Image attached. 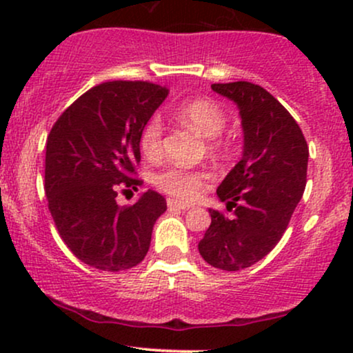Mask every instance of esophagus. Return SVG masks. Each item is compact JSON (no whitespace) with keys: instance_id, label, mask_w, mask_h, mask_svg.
Returning <instances> with one entry per match:
<instances>
[{"instance_id":"esophagus-1","label":"esophagus","mask_w":353,"mask_h":353,"mask_svg":"<svg viewBox=\"0 0 353 353\" xmlns=\"http://www.w3.org/2000/svg\"><path fill=\"white\" fill-rule=\"evenodd\" d=\"M168 205H169V209H177V210H189L190 208H192V205L184 204V202L174 201V199H169L168 201Z\"/></svg>"}]
</instances>
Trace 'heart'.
<instances>
[{"instance_id": "1", "label": "heart", "mask_w": 353, "mask_h": 353, "mask_svg": "<svg viewBox=\"0 0 353 353\" xmlns=\"http://www.w3.org/2000/svg\"><path fill=\"white\" fill-rule=\"evenodd\" d=\"M174 116L181 123L189 124L199 134L209 137V151L219 152L224 145L217 139L228 125V114L221 104L212 99H190L184 101L174 111ZM164 124L161 116H152L141 132V149L149 159H156L163 152ZM209 172L204 169H185L179 165H169L154 176L157 189L181 201H192L199 196L202 185L209 181Z\"/></svg>"}]
</instances>
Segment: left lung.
<instances>
[{
    "instance_id": "1",
    "label": "left lung",
    "mask_w": 353,
    "mask_h": 353,
    "mask_svg": "<svg viewBox=\"0 0 353 353\" xmlns=\"http://www.w3.org/2000/svg\"><path fill=\"white\" fill-rule=\"evenodd\" d=\"M237 104L244 131L242 159L217 188L228 217L209 209L210 225L199 242L208 264L241 270L264 259L281 241L307 182L309 145L290 112L257 84H212Z\"/></svg>"
}]
</instances>
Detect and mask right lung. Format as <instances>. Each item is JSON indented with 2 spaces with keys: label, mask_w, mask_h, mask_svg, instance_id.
<instances>
[{
  "label": "right lung",
  "mask_w": 353,
  "mask_h": 353,
  "mask_svg": "<svg viewBox=\"0 0 353 353\" xmlns=\"http://www.w3.org/2000/svg\"><path fill=\"white\" fill-rule=\"evenodd\" d=\"M169 89L145 81H109L84 92L52 125L46 141L44 190L64 244L84 264L108 272L139 264L152 228L165 212L156 190L132 205L117 190L134 189L145 123Z\"/></svg>",
  "instance_id": "right-lung-1"
}]
</instances>
